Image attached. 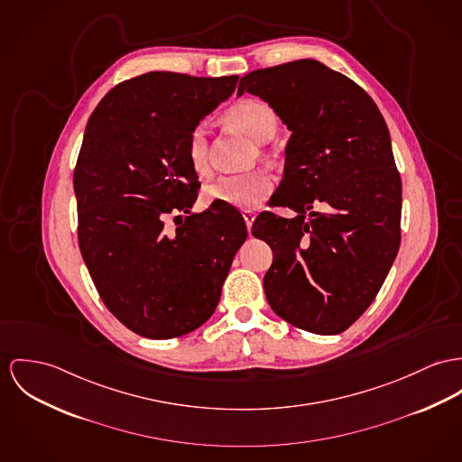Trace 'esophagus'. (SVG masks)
<instances>
[{
  "label": "esophagus",
  "instance_id": "1",
  "mask_svg": "<svg viewBox=\"0 0 462 462\" xmlns=\"http://www.w3.org/2000/svg\"><path fill=\"white\" fill-rule=\"evenodd\" d=\"M243 217H245L246 226H248L249 232H251V226H253V221H254L256 214L253 213V211H243Z\"/></svg>",
  "mask_w": 462,
  "mask_h": 462
}]
</instances>
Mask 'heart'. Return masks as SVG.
Here are the masks:
<instances>
[{
    "label": "heart",
    "instance_id": "1",
    "mask_svg": "<svg viewBox=\"0 0 462 462\" xmlns=\"http://www.w3.org/2000/svg\"><path fill=\"white\" fill-rule=\"evenodd\" d=\"M225 119L236 128L248 134L256 143H267L278 130V114L273 106L258 98H245L236 102L225 114ZM186 158L199 176L209 172V143L202 125L189 130L186 139ZM274 189V180L269 172L254 169L245 174L221 176L206 188V197L211 202L230 206L236 209L258 208Z\"/></svg>",
    "mask_w": 462,
    "mask_h": 462
}]
</instances>
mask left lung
I'll return each mask as SVG.
<instances>
[{
  "label": "left lung",
  "instance_id": "1",
  "mask_svg": "<svg viewBox=\"0 0 462 462\" xmlns=\"http://www.w3.org/2000/svg\"><path fill=\"white\" fill-rule=\"evenodd\" d=\"M269 102L291 137L273 208L251 234L273 249L263 290L273 311L297 328L341 334L371 306L401 245L402 184L391 134L373 98L315 60L249 71L237 95ZM327 201L328 214H303Z\"/></svg>",
  "mask_w": 462,
  "mask_h": 462
}]
</instances>
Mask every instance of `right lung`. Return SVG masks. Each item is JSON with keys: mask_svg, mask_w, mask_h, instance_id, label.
I'll return each instance as SVG.
<instances>
[{"mask_svg": "<svg viewBox=\"0 0 462 462\" xmlns=\"http://www.w3.org/2000/svg\"><path fill=\"white\" fill-rule=\"evenodd\" d=\"M239 77L149 71L114 86L93 110L73 171L79 248L106 310L149 339L180 337L211 319L248 237L234 208L191 214L199 176L193 126ZM184 213L176 231L164 217Z\"/></svg>", "mask_w": 462, "mask_h": 462, "instance_id": "right-lung-1", "label": "right lung"}]
</instances>
